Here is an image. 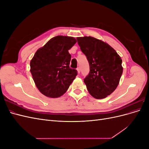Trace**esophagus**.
I'll list each match as a JSON object with an SVG mask.
<instances>
[{"label":"esophagus","instance_id":"1","mask_svg":"<svg viewBox=\"0 0 149 149\" xmlns=\"http://www.w3.org/2000/svg\"><path fill=\"white\" fill-rule=\"evenodd\" d=\"M77 71H78V73L79 74V73H80V71H81V70H80V68H77Z\"/></svg>","mask_w":149,"mask_h":149}]
</instances>
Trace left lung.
Here are the masks:
<instances>
[{
  "instance_id": "1",
  "label": "left lung",
  "mask_w": 149,
  "mask_h": 149,
  "mask_svg": "<svg viewBox=\"0 0 149 149\" xmlns=\"http://www.w3.org/2000/svg\"><path fill=\"white\" fill-rule=\"evenodd\" d=\"M76 38L89 64V73L84 79L88 91L94 98H105L119 83L123 72L121 58L113 48L101 40L91 37Z\"/></svg>"
}]
</instances>
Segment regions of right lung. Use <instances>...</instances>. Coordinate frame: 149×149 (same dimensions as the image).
Instances as JSON below:
<instances>
[{
	"label": "right lung",
	"mask_w": 149,
	"mask_h": 149,
	"mask_svg": "<svg viewBox=\"0 0 149 149\" xmlns=\"http://www.w3.org/2000/svg\"><path fill=\"white\" fill-rule=\"evenodd\" d=\"M76 43L72 37L58 35L36 52L30 61V72L36 86L43 95L55 98L65 94L77 75L70 68L68 50Z\"/></svg>",
	"instance_id": "right-lung-1"
}]
</instances>
